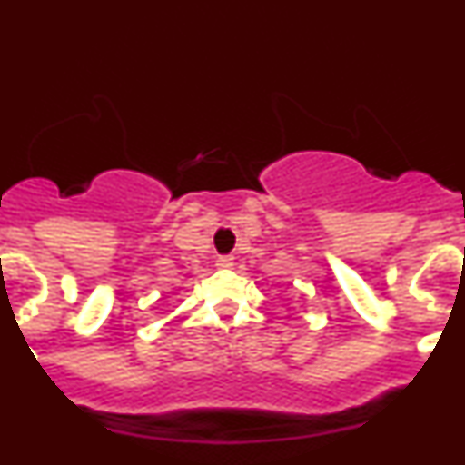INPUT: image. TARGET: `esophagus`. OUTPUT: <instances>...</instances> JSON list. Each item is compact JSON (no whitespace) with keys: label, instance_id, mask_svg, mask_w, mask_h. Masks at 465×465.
<instances>
[{"label":"esophagus","instance_id":"34e87169","mask_svg":"<svg viewBox=\"0 0 465 465\" xmlns=\"http://www.w3.org/2000/svg\"><path fill=\"white\" fill-rule=\"evenodd\" d=\"M216 265H219L221 270H230V268H232V265H235V258H232V256H219Z\"/></svg>","mask_w":465,"mask_h":465}]
</instances>
